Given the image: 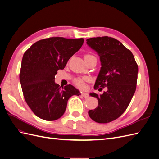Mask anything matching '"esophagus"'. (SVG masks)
<instances>
[{"label":"esophagus","instance_id":"obj_1","mask_svg":"<svg viewBox=\"0 0 159 159\" xmlns=\"http://www.w3.org/2000/svg\"><path fill=\"white\" fill-rule=\"evenodd\" d=\"M81 96H82V97H84V98H89V95L87 93H81Z\"/></svg>","mask_w":159,"mask_h":159}]
</instances>
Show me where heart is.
Listing matches in <instances>:
<instances>
[{"instance_id": "1", "label": "heart", "mask_w": 159, "mask_h": 159, "mask_svg": "<svg viewBox=\"0 0 159 159\" xmlns=\"http://www.w3.org/2000/svg\"><path fill=\"white\" fill-rule=\"evenodd\" d=\"M85 61H88L91 59H96V57L91 54H85L84 56ZM89 81V79L88 78H77L74 80L75 84L78 86V88L81 89H84L85 86V82Z\"/></svg>"}]
</instances>
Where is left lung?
<instances>
[{"label":"left lung","instance_id":"8db88e82","mask_svg":"<svg viewBox=\"0 0 159 159\" xmlns=\"http://www.w3.org/2000/svg\"><path fill=\"white\" fill-rule=\"evenodd\" d=\"M86 41L98 53L102 65L94 88H107L99 95L89 94L98 99V106L88 114L95 122L109 123L121 116L131 102L136 90L138 66L132 52L113 38H91Z\"/></svg>","mask_w":159,"mask_h":159}]
</instances>
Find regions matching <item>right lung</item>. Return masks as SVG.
Masks as SVG:
<instances>
[{"label": "right lung", "mask_w": 159, "mask_h": 159, "mask_svg": "<svg viewBox=\"0 0 159 159\" xmlns=\"http://www.w3.org/2000/svg\"><path fill=\"white\" fill-rule=\"evenodd\" d=\"M84 42V38L52 37L36 42L24 54L20 81L26 102L37 117L55 121L64 115L69 98L81 95L70 84L61 88L54 80Z\"/></svg>", "instance_id": "add662e5"}]
</instances>
